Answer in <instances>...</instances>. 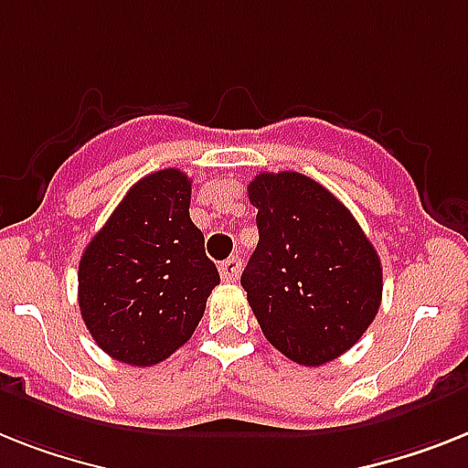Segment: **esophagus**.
I'll return each mask as SVG.
<instances>
[{"instance_id": "1", "label": "esophagus", "mask_w": 468, "mask_h": 468, "mask_svg": "<svg viewBox=\"0 0 468 468\" xmlns=\"http://www.w3.org/2000/svg\"><path fill=\"white\" fill-rule=\"evenodd\" d=\"M239 272H241V258L237 256L227 258V261L219 265V275H222L225 282H237Z\"/></svg>"}]
</instances>
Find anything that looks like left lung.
<instances>
[{"mask_svg": "<svg viewBox=\"0 0 468 468\" xmlns=\"http://www.w3.org/2000/svg\"><path fill=\"white\" fill-rule=\"evenodd\" d=\"M249 200L261 239L241 287L262 335L296 364L342 356L380 308L373 243L325 186L299 172H261Z\"/></svg>", "mask_w": 468, "mask_h": 468, "instance_id": "left-lung-1", "label": "left lung"}]
</instances>
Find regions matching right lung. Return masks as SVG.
Instances as JSON below:
<instances>
[{
    "mask_svg": "<svg viewBox=\"0 0 468 468\" xmlns=\"http://www.w3.org/2000/svg\"><path fill=\"white\" fill-rule=\"evenodd\" d=\"M188 206L191 179L181 169L148 174L80 256L83 323L122 364L155 366L186 345L219 284Z\"/></svg>",
    "mask_w": 468,
    "mask_h": 468,
    "instance_id": "right-lung-1",
    "label": "right lung"
}]
</instances>
